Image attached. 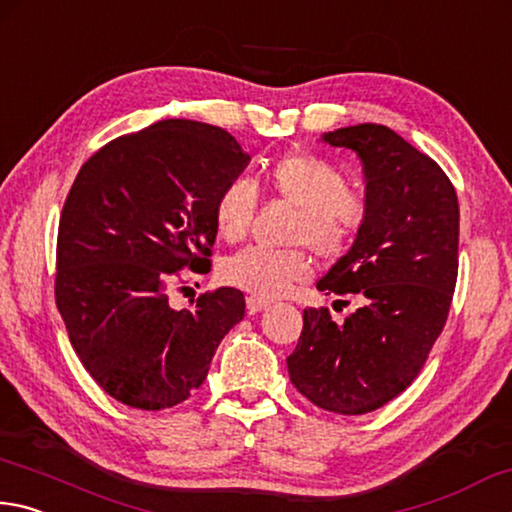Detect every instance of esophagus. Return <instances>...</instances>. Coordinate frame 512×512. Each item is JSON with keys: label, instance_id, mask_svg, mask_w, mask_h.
Here are the masks:
<instances>
[{"label": "esophagus", "instance_id": "34e87169", "mask_svg": "<svg viewBox=\"0 0 512 512\" xmlns=\"http://www.w3.org/2000/svg\"><path fill=\"white\" fill-rule=\"evenodd\" d=\"M265 308H270V301L261 299V297H247V310L251 315H256V312H261Z\"/></svg>", "mask_w": 512, "mask_h": 512}]
</instances>
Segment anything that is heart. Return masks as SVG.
Listing matches in <instances>:
<instances>
[{"label": "heart", "instance_id": "obj_1", "mask_svg": "<svg viewBox=\"0 0 512 512\" xmlns=\"http://www.w3.org/2000/svg\"><path fill=\"white\" fill-rule=\"evenodd\" d=\"M267 186L292 206L290 240L306 242L319 256H337L366 218L360 197L348 193V182L328 161L312 155H285L267 170ZM258 204L256 184L236 177L215 197L213 220L224 240L245 236ZM222 279L254 297L276 299L310 276V261L301 249L249 247L222 263Z\"/></svg>", "mask_w": 512, "mask_h": 512}]
</instances>
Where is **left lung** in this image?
I'll return each instance as SVG.
<instances>
[{"label": "left lung", "mask_w": 512, "mask_h": 512, "mask_svg": "<svg viewBox=\"0 0 512 512\" xmlns=\"http://www.w3.org/2000/svg\"><path fill=\"white\" fill-rule=\"evenodd\" d=\"M321 141L360 157L366 218L317 290L360 308L342 324L328 308L303 310L288 373L317 407L357 416L405 391L441 335L459 272V200L441 166L387 125Z\"/></svg>", "instance_id": "left-lung-1"}]
</instances>
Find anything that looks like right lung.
Instances as JSON below:
<instances>
[{
  "instance_id": "obj_1",
  "label": "right lung",
  "mask_w": 512,
  "mask_h": 512,
  "mask_svg": "<svg viewBox=\"0 0 512 512\" xmlns=\"http://www.w3.org/2000/svg\"><path fill=\"white\" fill-rule=\"evenodd\" d=\"M249 164L227 130L166 119L89 157L62 206L56 306L89 375L134 409L200 389L215 348L245 317L220 288L175 310L177 272H204L218 236L215 197Z\"/></svg>"
}]
</instances>
